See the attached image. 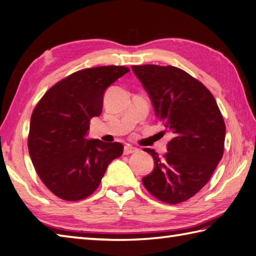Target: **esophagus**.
<instances>
[{
	"label": "esophagus",
	"mask_w": 256,
	"mask_h": 256,
	"mask_svg": "<svg viewBox=\"0 0 256 256\" xmlns=\"http://www.w3.org/2000/svg\"><path fill=\"white\" fill-rule=\"evenodd\" d=\"M137 151H138V149L134 147V146H132V144H126V146H124V154H134V152H137Z\"/></svg>",
	"instance_id": "34e87169"
}]
</instances>
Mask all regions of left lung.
Here are the masks:
<instances>
[{
	"mask_svg": "<svg viewBox=\"0 0 256 256\" xmlns=\"http://www.w3.org/2000/svg\"><path fill=\"white\" fill-rule=\"evenodd\" d=\"M152 102L156 114L174 134L162 158L144 148L154 160L142 178L151 194L178 204L198 194L222 159L226 124L210 90L178 67L132 66Z\"/></svg>",
	"mask_w": 256,
	"mask_h": 256,
	"instance_id": "obj_1",
	"label": "left lung"
}]
</instances>
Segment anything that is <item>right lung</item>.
<instances>
[{
    "mask_svg": "<svg viewBox=\"0 0 256 256\" xmlns=\"http://www.w3.org/2000/svg\"><path fill=\"white\" fill-rule=\"evenodd\" d=\"M129 72L124 66L78 70L50 87L34 108L28 152L40 180L56 196L78 201L90 196L124 146L86 139L90 122L102 110L104 92Z\"/></svg>",
    "mask_w": 256,
    "mask_h": 256,
    "instance_id": "right-lung-1",
    "label": "right lung"
}]
</instances>
